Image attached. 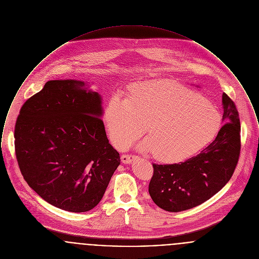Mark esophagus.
<instances>
[{
    "label": "esophagus",
    "instance_id": "1",
    "mask_svg": "<svg viewBox=\"0 0 259 259\" xmlns=\"http://www.w3.org/2000/svg\"><path fill=\"white\" fill-rule=\"evenodd\" d=\"M121 162L124 164H131L136 160V156L127 155V154H123L121 157Z\"/></svg>",
    "mask_w": 259,
    "mask_h": 259
}]
</instances>
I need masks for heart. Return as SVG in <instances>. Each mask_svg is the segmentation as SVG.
<instances>
[{
	"label": "heart",
	"instance_id": "obj_1",
	"mask_svg": "<svg viewBox=\"0 0 259 259\" xmlns=\"http://www.w3.org/2000/svg\"><path fill=\"white\" fill-rule=\"evenodd\" d=\"M104 122L115 146L121 147L145 130L139 148L155 151L162 162L176 163L194 155L221 127L218 109L199 94L166 79L134 83L127 97L115 92L107 101Z\"/></svg>",
	"mask_w": 259,
	"mask_h": 259
}]
</instances>
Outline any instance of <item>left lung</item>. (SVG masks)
<instances>
[{
  "label": "left lung",
  "mask_w": 259,
  "mask_h": 259,
  "mask_svg": "<svg viewBox=\"0 0 259 259\" xmlns=\"http://www.w3.org/2000/svg\"><path fill=\"white\" fill-rule=\"evenodd\" d=\"M224 125L199 154L171 165L153 164L148 191L157 206L180 212L200 205L232 178L241 151V124L236 105L222 95Z\"/></svg>",
  "instance_id": "obj_1"
}]
</instances>
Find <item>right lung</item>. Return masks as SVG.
Returning a JSON list of instances; mask_svg holds the SVG:
<instances>
[{
	"label": "right lung",
	"instance_id": "right-lung-1",
	"mask_svg": "<svg viewBox=\"0 0 259 259\" xmlns=\"http://www.w3.org/2000/svg\"><path fill=\"white\" fill-rule=\"evenodd\" d=\"M87 82L50 80L22 105L15 147L24 180L45 201L87 212L103 197L121 163L109 143L102 97Z\"/></svg>",
	"mask_w": 259,
	"mask_h": 259
}]
</instances>
